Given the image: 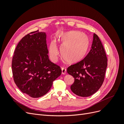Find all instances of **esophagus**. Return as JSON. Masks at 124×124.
<instances>
[{
  "label": "esophagus",
  "mask_w": 124,
  "mask_h": 124,
  "mask_svg": "<svg viewBox=\"0 0 124 124\" xmlns=\"http://www.w3.org/2000/svg\"><path fill=\"white\" fill-rule=\"evenodd\" d=\"M62 74H65L66 73V68L62 67Z\"/></svg>",
  "instance_id": "1"
}]
</instances>
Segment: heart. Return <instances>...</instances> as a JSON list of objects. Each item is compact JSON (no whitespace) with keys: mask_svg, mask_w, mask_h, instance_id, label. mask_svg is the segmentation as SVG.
Listing matches in <instances>:
<instances>
[{"mask_svg":"<svg viewBox=\"0 0 124 124\" xmlns=\"http://www.w3.org/2000/svg\"><path fill=\"white\" fill-rule=\"evenodd\" d=\"M56 42L60 45L63 58L69 63H76L83 59L87 54L89 46V37L77 31L61 32L57 35ZM49 53L53 61H55L59 51L54 41L50 44Z\"/></svg>","mask_w":124,"mask_h":124,"instance_id":"obj_1","label":"heart"}]
</instances>
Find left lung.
<instances>
[{
    "mask_svg": "<svg viewBox=\"0 0 124 124\" xmlns=\"http://www.w3.org/2000/svg\"><path fill=\"white\" fill-rule=\"evenodd\" d=\"M107 57L98 36L93 33L92 48L80 62L71 65L67 72L73 76L74 83L71 90L81 97L92 96L98 91L104 80Z\"/></svg>",
    "mask_w": 124,
    "mask_h": 124,
    "instance_id": "obj_1",
    "label": "left lung"
}]
</instances>
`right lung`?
Segmentation results:
<instances>
[{"label":"right lung","instance_id":"add662e5","mask_svg":"<svg viewBox=\"0 0 124 124\" xmlns=\"http://www.w3.org/2000/svg\"><path fill=\"white\" fill-rule=\"evenodd\" d=\"M46 38L44 32H30L18 42L12 58L15 83L22 93L32 98L46 95L62 74L61 67L48 58Z\"/></svg>","mask_w":124,"mask_h":124}]
</instances>
